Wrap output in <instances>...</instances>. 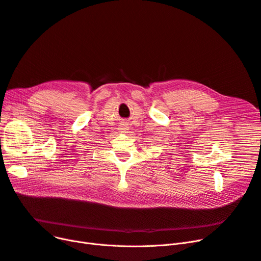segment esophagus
<instances>
[{
    "mask_svg": "<svg viewBox=\"0 0 261 261\" xmlns=\"http://www.w3.org/2000/svg\"><path fill=\"white\" fill-rule=\"evenodd\" d=\"M119 129H120V131H122V132H125V131L127 130V126H126V123H121V125H120V127H119Z\"/></svg>",
    "mask_w": 261,
    "mask_h": 261,
    "instance_id": "1",
    "label": "esophagus"
}]
</instances>
